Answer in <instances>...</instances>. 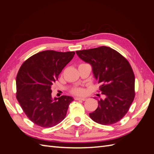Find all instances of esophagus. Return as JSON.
I'll return each instance as SVG.
<instances>
[{
	"mask_svg": "<svg viewBox=\"0 0 154 154\" xmlns=\"http://www.w3.org/2000/svg\"><path fill=\"white\" fill-rule=\"evenodd\" d=\"M86 100H87L86 97H83V98H82V97H74V100H82V101H85Z\"/></svg>",
	"mask_w": 154,
	"mask_h": 154,
	"instance_id": "esophagus-1",
	"label": "esophagus"
}]
</instances>
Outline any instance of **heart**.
Instances as JSON below:
<instances>
[{
  "instance_id": "b5f03b06",
  "label": "heart",
  "mask_w": 154,
  "mask_h": 154,
  "mask_svg": "<svg viewBox=\"0 0 154 154\" xmlns=\"http://www.w3.org/2000/svg\"><path fill=\"white\" fill-rule=\"evenodd\" d=\"M71 93L76 96H83L85 94V90L83 87H76L72 88Z\"/></svg>"
}]
</instances>
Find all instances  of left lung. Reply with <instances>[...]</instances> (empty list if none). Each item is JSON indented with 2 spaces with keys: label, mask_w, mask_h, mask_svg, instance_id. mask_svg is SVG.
Wrapping results in <instances>:
<instances>
[{
  "label": "left lung",
  "mask_w": 154,
  "mask_h": 154,
  "mask_svg": "<svg viewBox=\"0 0 154 154\" xmlns=\"http://www.w3.org/2000/svg\"><path fill=\"white\" fill-rule=\"evenodd\" d=\"M83 61L90 63L100 91L106 97L97 100L98 106L89 114L94 122L103 125L118 122L127 113L135 97V76L128 60L106 46L76 51Z\"/></svg>",
  "instance_id": "1"
}]
</instances>
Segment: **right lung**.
<instances>
[{
    "label": "right lung",
    "mask_w": 154,
    "mask_h": 154,
    "mask_svg": "<svg viewBox=\"0 0 154 154\" xmlns=\"http://www.w3.org/2000/svg\"><path fill=\"white\" fill-rule=\"evenodd\" d=\"M74 54V51H42L27 59L17 73V99L27 117L41 127L61 122L74 100L67 96L53 99L51 87Z\"/></svg>",
    "instance_id": "add662e5"
}]
</instances>
